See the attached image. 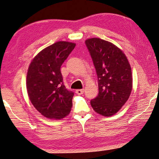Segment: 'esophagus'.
Returning <instances> with one entry per match:
<instances>
[{
    "label": "esophagus",
    "mask_w": 159,
    "mask_h": 159,
    "mask_svg": "<svg viewBox=\"0 0 159 159\" xmlns=\"http://www.w3.org/2000/svg\"><path fill=\"white\" fill-rule=\"evenodd\" d=\"M75 92H76V94L78 95H81L84 93V89H77Z\"/></svg>",
    "instance_id": "1"
}]
</instances>
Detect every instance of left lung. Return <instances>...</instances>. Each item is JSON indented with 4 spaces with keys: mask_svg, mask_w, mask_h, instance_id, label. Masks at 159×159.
Returning a JSON list of instances; mask_svg holds the SVG:
<instances>
[{
    "mask_svg": "<svg viewBox=\"0 0 159 159\" xmlns=\"http://www.w3.org/2000/svg\"><path fill=\"white\" fill-rule=\"evenodd\" d=\"M98 78L99 94L90 101L94 110L104 116L117 113L132 90V74L126 55L115 45L100 38L85 40Z\"/></svg>",
    "mask_w": 159,
    "mask_h": 159,
    "instance_id": "1",
    "label": "left lung"
}]
</instances>
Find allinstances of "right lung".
I'll return each instance as SVG.
<instances>
[{
  "mask_svg": "<svg viewBox=\"0 0 159 159\" xmlns=\"http://www.w3.org/2000/svg\"><path fill=\"white\" fill-rule=\"evenodd\" d=\"M76 44L59 41L33 58L29 66L26 87L34 107L48 119H61L70 114L74 92L65 87L60 67Z\"/></svg>",
  "mask_w": 159,
  "mask_h": 159,
  "instance_id": "1",
  "label": "right lung"
}]
</instances>
